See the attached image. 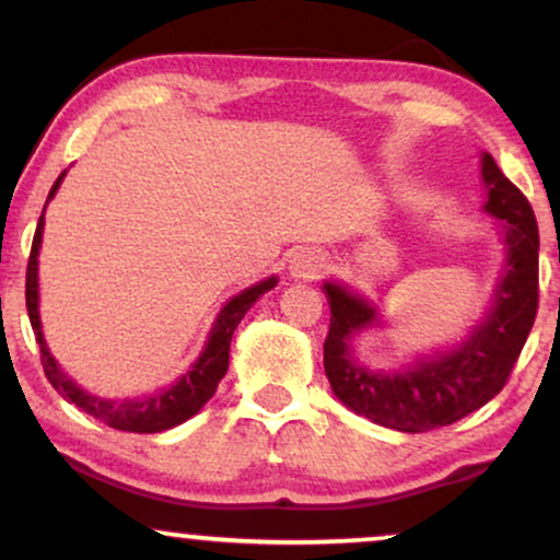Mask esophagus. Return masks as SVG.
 <instances>
[{
	"mask_svg": "<svg viewBox=\"0 0 560 560\" xmlns=\"http://www.w3.org/2000/svg\"><path fill=\"white\" fill-rule=\"evenodd\" d=\"M289 268H292V273L298 276V279H318V276L326 271V258L318 249H300Z\"/></svg>",
	"mask_w": 560,
	"mask_h": 560,
	"instance_id": "1",
	"label": "esophagus"
}]
</instances>
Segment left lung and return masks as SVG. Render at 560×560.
Wrapping results in <instances>:
<instances>
[{
    "mask_svg": "<svg viewBox=\"0 0 560 560\" xmlns=\"http://www.w3.org/2000/svg\"><path fill=\"white\" fill-rule=\"evenodd\" d=\"M481 176L490 186L487 213L503 221L508 266L494 292L490 318L458 350L436 355L400 374H374L350 358V337L374 324L369 302L337 284H324L331 307L324 342V369L334 395L365 419L397 432H429L479 410L508 384L522 355L539 305V231L529 199L481 158Z\"/></svg>",
    "mask_w": 560,
    "mask_h": 560,
    "instance_id": "1",
    "label": "left lung"
}]
</instances>
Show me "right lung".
Segmentation results:
<instances>
[{
  "label": "right lung",
  "instance_id": "1",
  "mask_svg": "<svg viewBox=\"0 0 560 560\" xmlns=\"http://www.w3.org/2000/svg\"><path fill=\"white\" fill-rule=\"evenodd\" d=\"M62 176H57V182L52 189H49V199L55 197L57 186H60ZM42 231H44V213L38 218V226L34 234V244H31V255H28V271H25V307H28V318L31 326H34L38 350H42V365H44V376L49 378V384L60 392L66 400H70L75 408L83 410V413L94 416L96 421L107 423V427L120 429V432H137V434H155L163 432V429L176 427V423H184L186 419L197 413L210 397L215 395L218 382L226 376L229 369V347H231V337H234V329L240 326V320L244 318V313L253 307V302L266 294L268 289L276 287V279L260 281V284L244 289L242 294H236L234 300H229V305L223 307L221 316H218L213 331H210L208 347L199 355V361L191 365V371L186 374L182 382L173 384L171 389L160 392V395L152 397H141V400H102V397L89 395L75 387L70 378L62 374L60 365L55 363V358L49 355L47 345H44L42 337V324H38V279H36V268H38V247H42Z\"/></svg>",
  "mask_w": 560,
  "mask_h": 560
}]
</instances>
